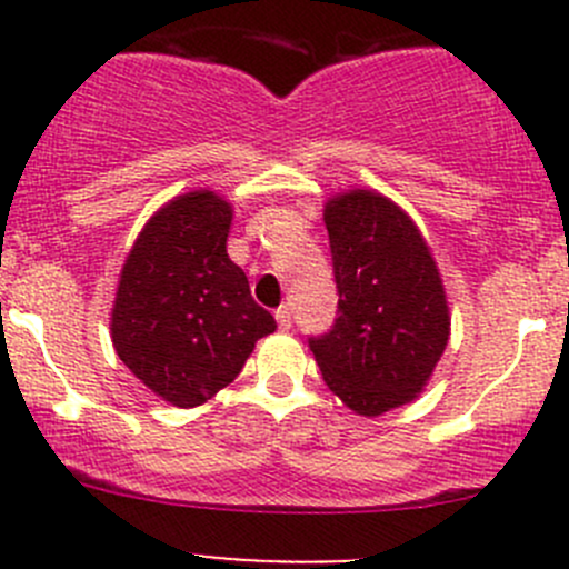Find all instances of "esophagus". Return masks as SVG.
Returning <instances> with one entry per match:
<instances>
[{
    "label": "esophagus",
    "mask_w": 569,
    "mask_h": 569,
    "mask_svg": "<svg viewBox=\"0 0 569 569\" xmlns=\"http://www.w3.org/2000/svg\"><path fill=\"white\" fill-rule=\"evenodd\" d=\"M274 319H278L280 330H291V311H289V306H280L278 311H274Z\"/></svg>",
    "instance_id": "34e87169"
}]
</instances>
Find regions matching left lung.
<instances>
[{
    "label": "left lung",
    "mask_w": 569,
    "mask_h": 569,
    "mask_svg": "<svg viewBox=\"0 0 569 569\" xmlns=\"http://www.w3.org/2000/svg\"><path fill=\"white\" fill-rule=\"evenodd\" d=\"M338 319L308 338L327 388L358 416H382L423 391L451 317L432 250L386 194L349 189L325 203Z\"/></svg>",
    "instance_id": "1"
}]
</instances>
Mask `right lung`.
I'll return each instance as SVG.
<instances>
[{
	"label": "right lung",
	"mask_w": 569,
	"mask_h": 569,
	"mask_svg": "<svg viewBox=\"0 0 569 569\" xmlns=\"http://www.w3.org/2000/svg\"><path fill=\"white\" fill-rule=\"evenodd\" d=\"M233 209L211 189L178 194L137 237L120 269L112 343L131 375L176 407H198L237 380L272 313L228 258Z\"/></svg>",
	"instance_id": "obj_1"
}]
</instances>
